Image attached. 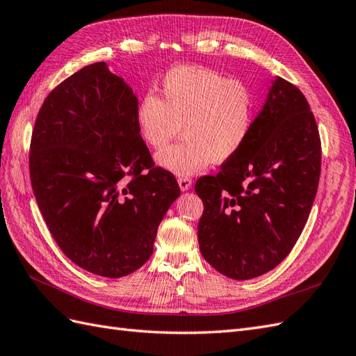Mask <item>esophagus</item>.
I'll return each instance as SVG.
<instances>
[{
	"mask_svg": "<svg viewBox=\"0 0 356 356\" xmlns=\"http://www.w3.org/2000/svg\"><path fill=\"white\" fill-rule=\"evenodd\" d=\"M177 181H179V186L181 191H188L191 186H193V180H191L189 177H179Z\"/></svg>",
	"mask_w": 356,
	"mask_h": 356,
	"instance_id": "1",
	"label": "esophagus"
}]
</instances>
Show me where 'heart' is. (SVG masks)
Segmentation results:
<instances>
[{"mask_svg": "<svg viewBox=\"0 0 356 356\" xmlns=\"http://www.w3.org/2000/svg\"><path fill=\"white\" fill-rule=\"evenodd\" d=\"M256 117L251 90L206 67L171 69L161 84V99L145 93L136 105L143 140L161 149L180 129L185 138L156 154L161 167L189 176L209 163L233 159L248 141Z\"/></svg>", "mask_w": 356, "mask_h": 356, "instance_id": "obj_1", "label": "heart"}]
</instances>
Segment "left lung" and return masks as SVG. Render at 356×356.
Returning a JSON list of instances; mask_svg holds the SVG:
<instances>
[{"instance_id":"8db88e82","label":"left lung","mask_w":356,"mask_h":356,"mask_svg":"<svg viewBox=\"0 0 356 356\" xmlns=\"http://www.w3.org/2000/svg\"><path fill=\"white\" fill-rule=\"evenodd\" d=\"M321 162V135L305 96L277 78L241 152L195 184L204 204L200 251L209 265L233 280L278 266L304 230Z\"/></svg>"}]
</instances>
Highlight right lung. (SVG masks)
<instances>
[{
  "label": "right lung",
  "mask_w": 356,
  "mask_h": 356,
  "mask_svg": "<svg viewBox=\"0 0 356 356\" xmlns=\"http://www.w3.org/2000/svg\"><path fill=\"white\" fill-rule=\"evenodd\" d=\"M138 99L104 61L54 88L35 118L31 186L66 256L91 273L120 278L153 252L158 227L180 195L154 167L136 126Z\"/></svg>",
  "instance_id": "1"
}]
</instances>
